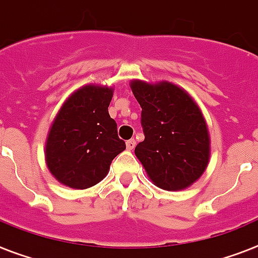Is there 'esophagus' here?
I'll return each instance as SVG.
<instances>
[{
    "mask_svg": "<svg viewBox=\"0 0 258 258\" xmlns=\"http://www.w3.org/2000/svg\"><path fill=\"white\" fill-rule=\"evenodd\" d=\"M134 146H136V141H134V140H129V141L126 142V149H127V150H133Z\"/></svg>",
    "mask_w": 258,
    "mask_h": 258,
    "instance_id": "1",
    "label": "esophagus"
}]
</instances>
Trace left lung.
<instances>
[{"instance_id":"1","label":"left lung","mask_w":258,"mask_h":258,"mask_svg":"<svg viewBox=\"0 0 258 258\" xmlns=\"http://www.w3.org/2000/svg\"><path fill=\"white\" fill-rule=\"evenodd\" d=\"M131 88L142 108L145 140L134 153L155 186L180 191L206 171L211 155L207 122L197 101L170 82L132 80Z\"/></svg>"}]
</instances>
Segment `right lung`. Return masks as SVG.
I'll use <instances>...</instances> for the list:
<instances>
[{
    "label": "right lung",
    "mask_w": 258,
    "mask_h": 258,
    "mask_svg": "<svg viewBox=\"0 0 258 258\" xmlns=\"http://www.w3.org/2000/svg\"><path fill=\"white\" fill-rule=\"evenodd\" d=\"M113 88L87 84L68 96L51 124L44 158L55 179L76 190L103 180L116 155L126 149L108 106Z\"/></svg>",
    "instance_id": "obj_1"
}]
</instances>
